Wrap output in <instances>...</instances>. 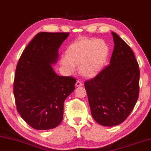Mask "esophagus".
Returning a JSON list of instances; mask_svg holds the SVG:
<instances>
[{"instance_id":"1","label":"esophagus","mask_w":151,"mask_h":151,"mask_svg":"<svg viewBox=\"0 0 151 151\" xmlns=\"http://www.w3.org/2000/svg\"><path fill=\"white\" fill-rule=\"evenodd\" d=\"M76 86L77 87H80V86H82V83H81V82L80 80H77V81H76Z\"/></svg>"}]
</instances>
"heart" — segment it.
I'll use <instances>...</instances> for the list:
<instances>
[{
	"label": "heart",
	"instance_id": "1",
	"mask_svg": "<svg viewBox=\"0 0 151 151\" xmlns=\"http://www.w3.org/2000/svg\"><path fill=\"white\" fill-rule=\"evenodd\" d=\"M108 45L104 40L92 38H81L69 45L62 64L69 71L79 65L80 73L88 78L93 77L104 65L109 55Z\"/></svg>",
	"mask_w": 151,
	"mask_h": 151
}]
</instances>
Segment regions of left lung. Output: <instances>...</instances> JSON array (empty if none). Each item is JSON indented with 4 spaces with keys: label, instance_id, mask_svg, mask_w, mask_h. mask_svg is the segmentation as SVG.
<instances>
[{
    "label": "left lung",
    "instance_id": "left-lung-1",
    "mask_svg": "<svg viewBox=\"0 0 151 151\" xmlns=\"http://www.w3.org/2000/svg\"><path fill=\"white\" fill-rule=\"evenodd\" d=\"M115 46L110 64L84 83L93 118L112 127L125 121L137 101L140 70L133 50L111 32Z\"/></svg>",
    "mask_w": 151,
    "mask_h": 151
}]
</instances>
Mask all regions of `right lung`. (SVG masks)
Instances as JSON below:
<instances>
[{
    "instance_id": "obj_1",
    "label": "right lung",
    "mask_w": 151,
    "mask_h": 151,
    "mask_svg": "<svg viewBox=\"0 0 151 151\" xmlns=\"http://www.w3.org/2000/svg\"><path fill=\"white\" fill-rule=\"evenodd\" d=\"M69 32H40L25 47L17 63L14 96L18 113L37 130L56 127L62 122L63 103L75 89L76 80L59 76L51 64Z\"/></svg>"
}]
</instances>
